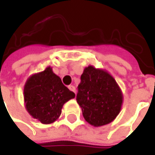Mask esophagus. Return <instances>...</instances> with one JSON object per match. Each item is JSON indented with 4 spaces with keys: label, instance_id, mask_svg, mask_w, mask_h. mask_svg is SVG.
Wrapping results in <instances>:
<instances>
[{
    "label": "esophagus",
    "instance_id": "34e87169",
    "mask_svg": "<svg viewBox=\"0 0 155 155\" xmlns=\"http://www.w3.org/2000/svg\"><path fill=\"white\" fill-rule=\"evenodd\" d=\"M68 88H69V90H70L71 91H72V92L76 93V88H75L73 85H69Z\"/></svg>",
    "mask_w": 155,
    "mask_h": 155
}]
</instances>
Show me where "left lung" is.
<instances>
[{"label":"left lung","mask_w":155,"mask_h":155,"mask_svg":"<svg viewBox=\"0 0 155 155\" xmlns=\"http://www.w3.org/2000/svg\"><path fill=\"white\" fill-rule=\"evenodd\" d=\"M122 99V91L110 73L92 65L84 68L77 102L87 122L100 127L114 121L120 113Z\"/></svg>","instance_id":"8db88e82"}]
</instances>
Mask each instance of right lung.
Returning <instances> with one entry per match:
<instances>
[{"instance_id":"add662e5","label":"right lung","mask_w":155,"mask_h":155,"mask_svg":"<svg viewBox=\"0 0 155 155\" xmlns=\"http://www.w3.org/2000/svg\"><path fill=\"white\" fill-rule=\"evenodd\" d=\"M75 97V93L63 84L49 66L32 75L24 86V101L27 112L43 124L56 121L63 105Z\"/></svg>"}]
</instances>
